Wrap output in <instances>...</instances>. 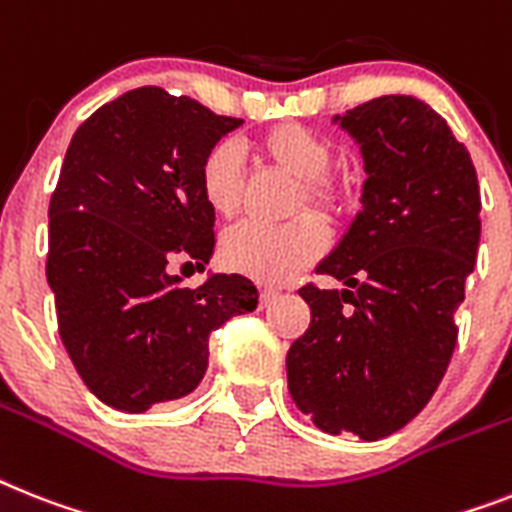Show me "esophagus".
Returning a JSON list of instances; mask_svg holds the SVG:
<instances>
[{
	"label": "esophagus",
	"instance_id": "esophagus-1",
	"mask_svg": "<svg viewBox=\"0 0 512 512\" xmlns=\"http://www.w3.org/2000/svg\"><path fill=\"white\" fill-rule=\"evenodd\" d=\"M274 298H277V290H272V287H266V290H261V308L272 306Z\"/></svg>",
	"mask_w": 512,
	"mask_h": 512
}]
</instances>
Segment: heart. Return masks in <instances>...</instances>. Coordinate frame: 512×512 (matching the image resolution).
<instances>
[{
	"mask_svg": "<svg viewBox=\"0 0 512 512\" xmlns=\"http://www.w3.org/2000/svg\"><path fill=\"white\" fill-rule=\"evenodd\" d=\"M261 149L277 167L301 180L295 209L314 206L327 217L348 206V190L327 177L335 151L327 138L303 125H277L261 138ZM201 196L217 217H232L243 198V151L235 143H217L198 170ZM327 246V230L314 214H301L287 225L240 222L225 232L219 256L227 269L256 282L280 285L293 280Z\"/></svg>",
	"mask_w": 512,
	"mask_h": 512,
	"instance_id": "heart-1",
	"label": "heart"
}]
</instances>
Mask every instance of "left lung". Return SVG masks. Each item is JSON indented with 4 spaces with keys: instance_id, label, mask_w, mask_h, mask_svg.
Here are the masks:
<instances>
[{
    "instance_id": "obj_1",
    "label": "left lung",
    "mask_w": 512,
    "mask_h": 512,
    "mask_svg": "<svg viewBox=\"0 0 512 512\" xmlns=\"http://www.w3.org/2000/svg\"><path fill=\"white\" fill-rule=\"evenodd\" d=\"M332 122L361 151V211L316 266L342 290H298L311 324L287 350V390L322 432L374 442L421 413L453 358L479 251V180L421 99L379 96Z\"/></svg>"
}]
</instances>
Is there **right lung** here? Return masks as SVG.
Wrapping results in <instances>:
<instances>
[{
    "label": "right lung",
    "instance_id": "right-lung-1",
    "mask_svg": "<svg viewBox=\"0 0 512 512\" xmlns=\"http://www.w3.org/2000/svg\"><path fill=\"white\" fill-rule=\"evenodd\" d=\"M243 120L143 86L96 109L67 146L49 201L46 282L59 337L101 403L125 413L185 398L209 369V335L259 306L243 274L196 290L172 256L206 266L214 211L198 170Z\"/></svg>",
    "mask_w": 512,
    "mask_h": 512
}]
</instances>
